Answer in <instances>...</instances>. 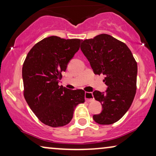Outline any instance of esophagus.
<instances>
[{"mask_svg":"<svg viewBox=\"0 0 156 156\" xmlns=\"http://www.w3.org/2000/svg\"><path fill=\"white\" fill-rule=\"evenodd\" d=\"M84 97H85V100H86L87 101H92L94 99L92 93L91 92H85Z\"/></svg>","mask_w":156,"mask_h":156,"instance_id":"1","label":"esophagus"}]
</instances>
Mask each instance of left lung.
<instances>
[{
    "label": "left lung",
    "mask_w": 156,
    "mask_h": 156,
    "mask_svg": "<svg viewBox=\"0 0 156 156\" xmlns=\"http://www.w3.org/2000/svg\"><path fill=\"white\" fill-rule=\"evenodd\" d=\"M81 50L90 63L94 73L105 75L107 89L94 91L93 95L101 104V112L93 116L99 124H112L129 109L136 91L137 62L123 42L107 34L82 40Z\"/></svg>",
    "instance_id": "left-lung-1"
}]
</instances>
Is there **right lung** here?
Returning <instances> with one entry per match:
<instances>
[{
  "label": "right lung",
  "instance_id": "1",
  "mask_svg": "<svg viewBox=\"0 0 156 156\" xmlns=\"http://www.w3.org/2000/svg\"><path fill=\"white\" fill-rule=\"evenodd\" d=\"M80 39L44 38L33 47L23 63L24 97L39 120L51 127L67 125L74 108L84 102L82 89L59 86L62 72L80 49Z\"/></svg>",
  "mask_w": 156,
  "mask_h": 156
}]
</instances>
